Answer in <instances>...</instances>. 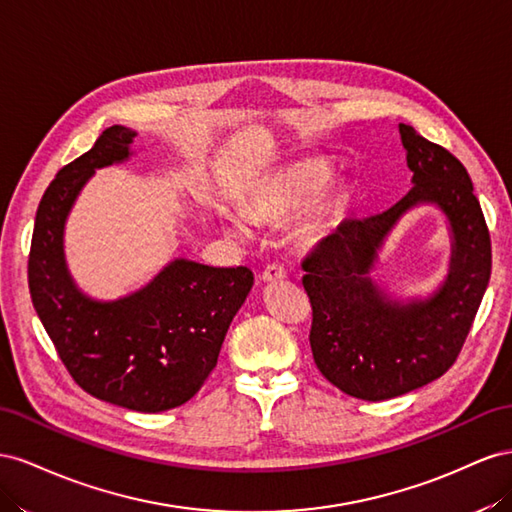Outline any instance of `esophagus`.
<instances>
[{
    "mask_svg": "<svg viewBox=\"0 0 512 512\" xmlns=\"http://www.w3.org/2000/svg\"><path fill=\"white\" fill-rule=\"evenodd\" d=\"M287 279V270L281 264H270L264 272L259 274L261 283H274V281H283Z\"/></svg>",
    "mask_w": 512,
    "mask_h": 512,
    "instance_id": "1",
    "label": "esophagus"
}]
</instances>
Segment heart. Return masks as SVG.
<instances>
[{
	"label": "heart",
	"mask_w": 512,
	"mask_h": 512,
	"mask_svg": "<svg viewBox=\"0 0 512 512\" xmlns=\"http://www.w3.org/2000/svg\"><path fill=\"white\" fill-rule=\"evenodd\" d=\"M330 167L324 160H302L279 171H272L266 178H261L251 193L246 197V214L255 223L279 225L298 212L306 201H309L319 188L328 180ZM341 195L334 191L321 193L313 203L309 212L304 214L298 227V240L302 244H315L326 236L334 225L341 210ZM223 225L229 233L238 238L248 236V225L238 214L225 212Z\"/></svg>",
	"instance_id": "obj_1"
}]
</instances>
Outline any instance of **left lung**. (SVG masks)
Returning <instances> with one entry per match:
<instances>
[{"label":"left lung","mask_w":512,"mask_h":512,"mask_svg":"<svg viewBox=\"0 0 512 512\" xmlns=\"http://www.w3.org/2000/svg\"><path fill=\"white\" fill-rule=\"evenodd\" d=\"M412 188L382 214L347 218L304 259L311 349L332 386L384 401L425 386L455 364L491 276V238L461 160L399 124ZM431 202L449 218L447 281L425 301H392L370 279L378 248L412 207Z\"/></svg>","instance_id":"left-lung-1"}]
</instances>
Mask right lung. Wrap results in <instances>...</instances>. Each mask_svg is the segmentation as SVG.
Returning <instances> with one entry per match:
<instances>
[{"label":"right lung","mask_w":512,"mask_h":512,"mask_svg":"<svg viewBox=\"0 0 512 512\" xmlns=\"http://www.w3.org/2000/svg\"><path fill=\"white\" fill-rule=\"evenodd\" d=\"M135 137L126 126L102 130L90 152L55 175L36 212L27 281L72 379L100 401L156 414L193 399L206 382L253 272L173 259L130 296L102 302L83 294L66 266V218L96 169L130 158Z\"/></svg>","instance_id":"right-lung-1"}]
</instances>
